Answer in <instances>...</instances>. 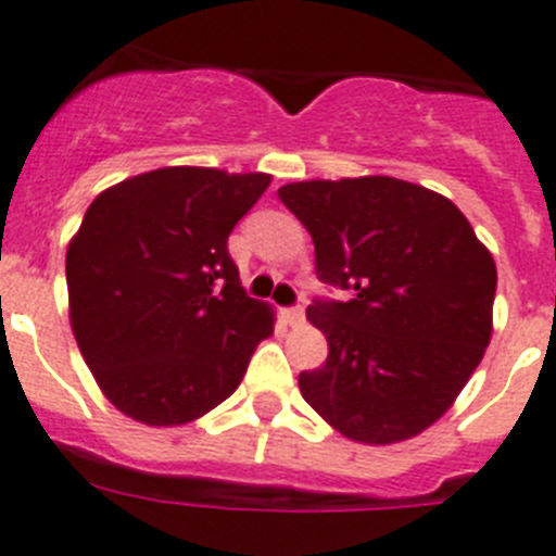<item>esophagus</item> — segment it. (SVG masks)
<instances>
[{
    "instance_id": "34e87169",
    "label": "esophagus",
    "mask_w": 556,
    "mask_h": 556,
    "mask_svg": "<svg viewBox=\"0 0 556 556\" xmlns=\"http://www.w3.org/2000/svg\"><path fill=\"white\" fill-rule=\"evenodd\" d=\"M283 318L289 327H300V324L305 321V311H302V307H286Z\"/></svg>"
}]
</instances>
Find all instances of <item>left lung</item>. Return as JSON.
<instances>
[{
    "label": "left lung",
    "mask_w": 556,
    "mask_h": 556,
    "mask_svg": "<svg viewBox=\"0 0 556 556\" xmlns=\"http://www.w3.org/2000/svg\"><path fill=\"white\" fill-rule=\"evenodd\" d=\"M278 197L311 232L318 278L351 291L307 307L329 356L300 372L302 397L349 441L416 438L483 359L492 254L452 200L389 175L300 180Z\"/></svg>",
    "instance_id": "1"
}]
</instances>
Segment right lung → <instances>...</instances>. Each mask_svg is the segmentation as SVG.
I'll return each instance as SVG.
<instances>
[{
	"instance_id": "add662e5",
	"label": "right lung",
	"mask_w": 556,
	"mask_h": 556,
	"mask_svg": "<svg viewBox=\"0 0 556 556\" xmlns=\"http://www.w3.org/2000/svg\"><path fill=\"white\" fill-rule=\"evenodd\" d=\"M267 173L162 167L104 189L67 249L70 324L104 397L178 427L243 381L276 311L245 296L227 251Z\"/></svg>"
}]
</instances>
